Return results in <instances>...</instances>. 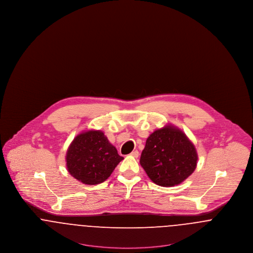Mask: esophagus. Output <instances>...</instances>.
I'll list each match as a JSON object with an SVG mask.
<instances>
[{
	"mask_svg": "<svg viewBox=\"0 0 253 253\" xmlns=\"http://www.w3.org/2000/svg\"><path fill=\"white\" fill-rule=\"evenodd\" d=\"M131 156L133 157H138L139 156V153H138V151H132V153H131Z\"/></svg>",
	"mask_w": 253,
	"mask_h": 253,
	"instance_id": "obj_1",
	"label": "esophagus"
}]
</instances>
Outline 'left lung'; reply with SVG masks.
<instances>
[{
  "label": "left lung",
  "mask_w": 253,
  "mask_h": 253,
  "mask_svg": "<svg viewBox=\"0 0 253 253\" xmlns=\"http://www.w3.org/2000/svg\"><path fill=\"white\" fill-rule=\"evenodd\" d=\"M193 142L178 128L167 125L146 140L140 165L149 178L161 187H173L187 179L196 168Z\"/></svg>",
  "instance_id": "left-lung-1"
}]
</instances>
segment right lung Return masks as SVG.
<instances>
[{
    "mask_svg": "<svg viewBox=\"0 0 253 253\" xmlns=\"http://www.w3.org/2000/svg\"><path fill=\"white\" fill-rule=\"evenodd\" d=\"M65 159L74 178L86 185H96L108 178L123 157L104 132L89 130L74 138Z\"/></svg>",
    "mask_w": 253,
    "mask_h": 253,
    "instance_id": "1",
    "label": "right lung"
}]
</instances>
